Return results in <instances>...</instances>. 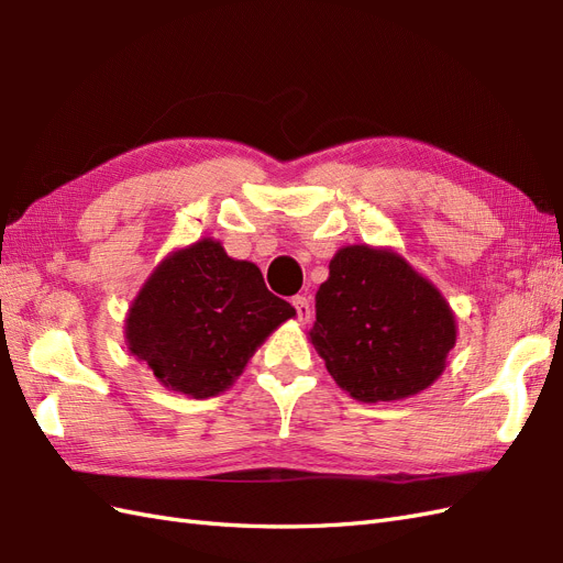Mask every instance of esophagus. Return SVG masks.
I'll use <instances>...</instances> for the list:
<instances>
[{
	"label": "esophagus",
	"instance_id": "1",
	"mask_svg": "<svg viewBox=\"0 0 563 563\" xmlns=\"http://www.w3.org/2000/svg\"><path fill=\"white\" fill-rule=\"evenodd\" d=\"M292 307H295L297 318L301 320V323H309V318H311V303H309V299L297 295V297H292Z\"/></svg>",
	"mask_w": 563,
	"mask_h": 563
}]
</instances>
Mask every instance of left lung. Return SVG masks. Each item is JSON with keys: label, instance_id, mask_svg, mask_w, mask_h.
I'll return each mask as SVG.
<instances>
[{"label": "left lung", "instance_id": "1", "mask_svg": "<svg viewBox=\"0 0 563 563\" xmlns=\"http://www.w3.org/2000/svg\"><path fill=\"white\" fill-rule=\"evenodd\" d=\"M311 342L328 373L363 404L433 384L455 346V318L437 287L389 250L344 247L316 292Z\"/></svg>", "mask_w": 563, "mask_h": 563}]
</instances>
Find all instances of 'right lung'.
Returning a JSON list of instances; mask_svg holds the SVG:
<instances>
[{
    "label": "right lung",
    "mask_w": 563,
    "mask_h": 563,
    "mask_svg": "<svg viewBox=\"0 0 563 563\" xmlns=\"http://www.w3.org/2000/svg\"><path fill=\"white\" fill-rule=\"evenodd\" d=\"M295 309L271 295L262 271L214 240L172 254L143 285L126 342L165 387L207 398L243 373L254 349Z\"/></svg>",
    "instance_id": "1"
}]
</instances>
